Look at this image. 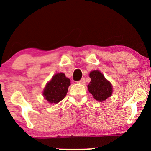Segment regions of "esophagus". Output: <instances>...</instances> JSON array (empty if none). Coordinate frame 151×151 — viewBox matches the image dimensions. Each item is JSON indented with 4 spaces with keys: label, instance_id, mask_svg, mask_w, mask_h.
I'll use <instances>...</instances> for the list:
<instances>
[{
    "label": "esophagus",
    "instance_id": "esophagus-1",
    "mask_svg": "<svg viewBox=\"0 0 151 151\" xmlns=\"http://www.w3.org/2000/svg\"><path fill=\"white\" fill-rule=\"evenodd\" d=\"M79 83H80V84H84L85 83V79L84 78H82L81 80H80V81L78 82Z\"/></svg>",
    "mask_w": 151,
    "mask_h": 151
}]
</instances>
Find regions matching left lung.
<instances>
[{
	"label": "left lung",
	"instance_id": "8db88e82",
	"mask_svg": "<svg viewBox=\"0 0 151 151\" xmlns=\"http://www.w3.org/2000/svg\"><path fill=\"white\" fill-rule=\"evenodd\" d=\"M91 80L88 85V90L97 101H104L112 94V85L99 70H94L89 74Z\"/></svg>",
	"mask_w": 151,
	"mask_h": 151
}]
</instances>
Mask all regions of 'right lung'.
Masks as SVG:
<instances>
[{
	"mask_svg": "<svg viewBox=\"0 0 151 151\" xmlns=\"http://www.w3.org/2000/svg\"><path fill=\"white\" fill-rule=\"evenodd\" d=\"M71 81L63 73L54 74L44 88L43 96L50 104H58L66 96Z\"/></svg>",
	"mask_w": 151,
	"mask_h": 151,
	"instance_id": "obj_1",
	"label": "right lung"
}]
</instances>
